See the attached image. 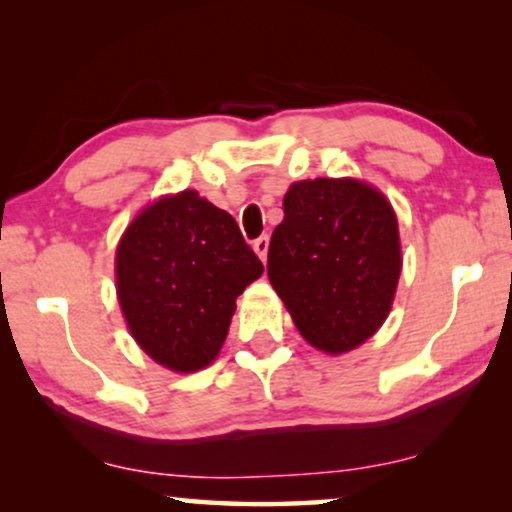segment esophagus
<instances>
[{"label":"esophagus","instance_id":"34e87169","mask_svg":"<svg viewBox=\"0 0 512 512\" xmlns=\"http://www.w3.org/2000/svg\"><path fill=\"white\" fill-rule=\"evenodd\" d=\"M268 247H270V237L268 235H261V237H256V240H254V251L258 256H261V261L268 258Z\"/></svg>","mask_w":512,"mask_h":512}]
</instances>
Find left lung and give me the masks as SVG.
I'll list each match as a JSON object with an SVG mask.
<instances>
[{
	"mask_svg": "<svg viewBox=\"0 0 512 512\" xmlns=\"http://www.w3.org/2000/svg\"><path fill=\"white\" fill-rule=\"evenodd\" d=\"M401 275L394 209L356 179L298 181L272 233L268 277L312 347L342 354L384 324Z\"/></svg>",
	"mask_w": 512,
	"mask_h": 512,
	"instance_id": "8db88e82",
	"label": "left lung"
}]
</instances>
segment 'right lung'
Returning <instances> with one entry per match:
<instances>
[{"label": "right lung", "mask_w": 512, "mask_h": 512, "mask_svg": "<svg viewBox=\"0 0 512 512\" xmlns=\"http://www.w3.org/2000/svg\"><path fill=\"white\" fill-rule=\"evenodd\" d=\"M261 272L233 216L195 191L144 209L116 251L125 321L139 347L177 373L216 359L237 296Z\"/></svg>", "instance_id": "add662e5"}]
</instances>
